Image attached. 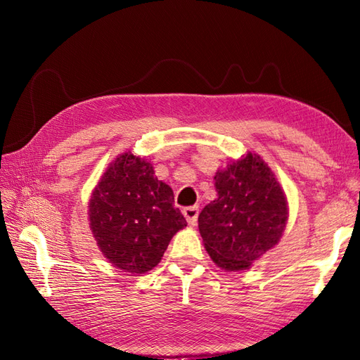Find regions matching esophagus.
Instances as JSON below:
<instances>
[{"instance_id": "obj_1", "label": "esophagus", "mask_w": 360, "mask_h": 360, "mask_svg": "<svg viewBox=\"0 0 360 360\" xmlns=\"http://www.w3.org/2000/svg\"><path fill=\"white\" fill-rule=\"evenodd\" d=\"M182 213H184L187 223L190 226H195L198 221V213H200V209H198V205H190V207H186L182 210Z\"/></svg>"}]
</instances>
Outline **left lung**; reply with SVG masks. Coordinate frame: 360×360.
<instances>
[{"label": "left lung", "instance_id": "obj_1", "mask_svg": "<svg viewBox=\"0 0 360 360\" xmlns=\"http://www.w3.org/2000/svg\"><path fill=\"white\" fill-rule=\"evenodd\" d=\"M215 187L218 198L198 218L204 246L223 269H248L285 231V193L271 168L252 153L218 172Z\"/></svg>", "mask_w": 360, "mask_h": 360}]
</instances>
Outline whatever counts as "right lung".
Instances as JSON below:
<instances>
[{
    "label": "right lung",
    "mask_w": 360,
    "mask_h": 360,
    "mask_svg": "<svg viewBox=\"0 0 360 360\" xmlns=\"http://www.w3.org/2000/svg\"><path fill=\"white\" fill-rule=\"evenodd\" d=\"M173 202V190L147 160L131 153L114 160L89 201L91 231L110 263L131 274L153 269L187 226Z\"/></svg>",
    "instance_id": "obj_1"
}]
</instances>
